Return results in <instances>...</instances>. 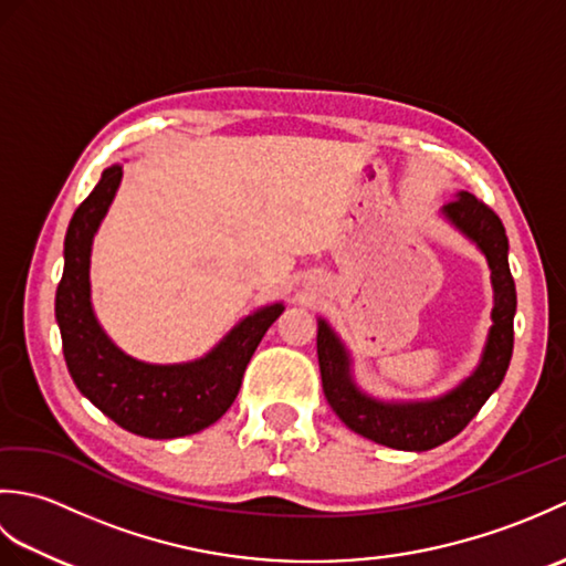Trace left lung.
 Returning a JSON list of instances; mask_svg holds the SVG:
<instances>
[{"instance_id": "obj_1", "label": "left lung", "mask_w": 566, "mask_h": 566, "mask_svg": "<svg viewBox=\"0 0 566 566\" xmlns=\"http://www.w3.org/2000/svg\"><path fill=\"white\" fill-rule=\"evenodd\" d=\"M444 216L484 250L494 282V326L482 365L462 387L428 403H379L359 391L350 379V359L326 321H318V367L323 394L343 423L357 436L396 450L423 452L452 440L467 428L479 408L506 377L513 355L515 282L509 268V238L496 211L469 191L442 209Z\"/></svg>"}]
</instances>
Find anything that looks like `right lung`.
Segmentation results:
<instances>
[{"instance_id":"right-lung-1","label":"right lung","mask_w":566,"mask_h":566,"mask_svg":"<svg viewBox=\"0 0 566 566\" xmlns=\"http://www.w3.org/2000/svg\"><path fill=\"white\" fill-rule=\"evenodd\" d=\"M118 182L122 167H106L67 226L65 270L55 292L65 363L77 389L124 430L153 440L195 436L231 408L252 353L284 306L260 308L240 321L219 347L197 363L163 367L124 355L106 338L90 304L92 238Z\"/></svg>"}]
</instances>
